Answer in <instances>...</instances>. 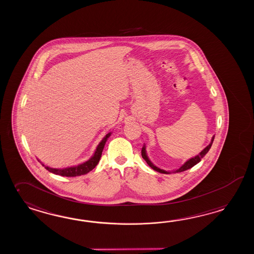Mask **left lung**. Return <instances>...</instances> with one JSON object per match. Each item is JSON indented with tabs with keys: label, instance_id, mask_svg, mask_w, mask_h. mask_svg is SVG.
<instances>
[{
	"label": "left lung",
	"instance_id": "left-lung-1",
	"mask_svg": "<svg viewBox=\"0 0 254 254\" xmlns=\"http://www.w3.org/2000/svg\"><path fill=\"white\" fill-rule=\"evenodd\" d=\"M215 135L212 136V138H211V141H210V143H209V145L207 146V147H205L204 149H203L201 152L199 153L198 155L197 156H195L194 158H191L190 159H189V160H187L185 163L183 164L182 166H181V168L179 169H177L175 170L174 172H182V171H185L187 169H191L192 167H194L196 164L198 163L200 160H201V158H204V156L207 154V153L209 152V148L211 147V145H212V143H213V140H214ZM141 155H142V158H144L145 160H146V162H147V165L151 168V169H154V170H156V171H158L159 173H163V174H169L170 172L169 171H166V170H164V169H160L158 167H156L154 164L149 160V158L147 157V151H146V146L144 145V147H142V150H141Z\"/></svg>",
	"mask_w": 254,
	"mask_h": 254
}]
</instances>
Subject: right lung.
<instances>
[{"mask_svg": "<svg viewBox=\"0 0 254 254\" xmlns=\"http://www.w3.org/2000/svg\"><path fill=\"white\" fill-rule=\"evenodd\" d=\"M110 135H111V132H109L108 134L105 135V137L98 144L96 151H95L93 157L90 159H88L87 161H85L84 163L80 164L78 166L69 167V168H65V169H53V168H49L47 166H45L44 164H42V165L49 172H52L56 175L63 176V177H76V176L85 175V174L91 171L92 169H95V167L99 162L100 158H101L102 151L104 149L107 138L110 136Z\"/></svg>", "mask_w": 254, "mask_h": 254, "instance_id": "1", "label": "right lung"}]
</instances>
